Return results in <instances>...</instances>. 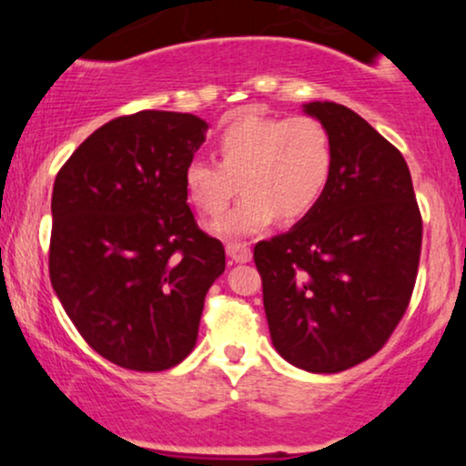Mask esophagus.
Returning <instances> with one entry per match:
<instances>
[{"label": "esophagus", "mask_w": 466, "mask_h": 466, "mask_svg": "<svg viewBox=\"0 0 466 466\" xmlns=\"http://www.w3.org/2000/svg\"><path fill=\"white\" fill-rule=\"evenodd\" d=\"M226 251H228V258L232 260V263H249L251 260V249L248 243H228L226 245Z\"/></svg>", "instance_id": "1"}]
</instances>
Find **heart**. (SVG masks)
Returning <instances> with one entry per match:
<instances>
[{
	"mask_svg": "<svg viewBox=\"0 0 466 466\" xmlns=\"http://www.w3.org/2000/svg\"><path fill=\"white\" fill-rule=\"evenodd\" d=\"M212 159H190L184 168L186 197L201 215L217 217L237 192L243 197L210 229L223 238L249 237L278 217L300 221L322 199L335 151L330 133L311 116L243 114L217 136Z\"/></svg>",
	"mask_w": 466,
	"mask_h": 466,
	"instance_id": "b5f03b06",
	"label": "heart"
}]
</instances>
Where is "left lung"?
<instances>
[{
	"label": "left lung",
	"instance_id": "1",
	"mask_svg": "<svg viewBox=\"0 0 466 466\" xmlns=\"http://www.w3.org/2000/svg\"><path fill=\"white\" fill-rule=\"evenodd\" d=\"M333 140L322 199L254 248L276 350L302 370H349L383 349L408 309L422 221L403 155L337 103H309Z\"/></svg>",
	"mask_w": 466,
	"mask_h": 466
}]
</instances>
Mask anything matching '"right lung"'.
<instances>
[{
  "label": "right lung",
  "instance_id": "right-lung-1",
  "mask_svg": "<svg viewBox=\"0 0 466 466\" xmlns=\"http://www.w3.org/2000/svg\"><path fill=\"white\" fill-rule=\"evenodd\" d=\"M206 131L177 111L116 117L55 179L52 287L83 339L127 370L184 361L208 289L226 271L221 240L197 228L184 190Z\"/></svg>",
  "mask_w": 466,
  "mask_h": 466
}]
</instances>
